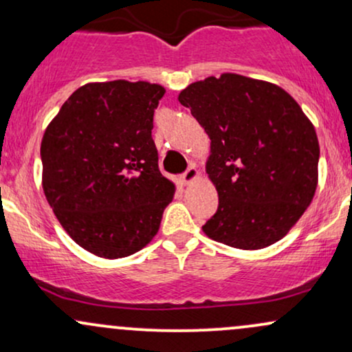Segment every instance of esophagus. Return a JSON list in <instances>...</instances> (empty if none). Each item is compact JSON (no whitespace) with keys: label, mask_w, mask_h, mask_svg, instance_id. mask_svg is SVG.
Returning a JSON list of instances; mask_svg holds the SVG:
<instances>
[{"label":"esophagus","mask_w":352,"mask_h":352,"mask_svg":"<svg viewBox=\"0 0 352 352\" xmlns=\"http://www.w3.org/2000/svg\"><path fill=\"white\" fill-rule=\"evenodd\" d=\"M197 177H199V170H197L195 165H190L187 170L180 175V180H182V184H190V182L195 180Z\"/></svg>","instance_id":"1"}]
</instances>
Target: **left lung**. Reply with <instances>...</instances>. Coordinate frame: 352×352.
Wrapping results in <instances>:
<instances>
[{"label":"left lung","instance_id":"8db88e82","mask_svg":"<svg viewBox=\"0 0 352 352\" xmlns=\"http://www.w3.org/2000/svg\"><path fill=\"white\" fill-rule=\"evenodd\" d=\"M179 100L212 140L207 173L218 208L201 227L205 235L240 250L281 240L318 185V137L296 100L238 74L190 84Z\"/></svg>","mask_w":352,"mask_h":352}]
</instances>
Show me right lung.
I'll list each match as a JSON object with an SVG mask.
<instances>
[{"label": "right lung", "mask_w": 352, "mask_h": 352, "mask_svg": "<svg viewBox=\"0 0 352 352\" xmlns=\"http://www.w3.org/2000/svg\"><path fill=\"white\" fill-rule=\"evenodd\" d=\"M164 94L144 80L86 84L44 132V195L72 240L100 258L142 250L173 199L152 139Z\"/></svg>", "instance_id": "1"}]
</instances>
